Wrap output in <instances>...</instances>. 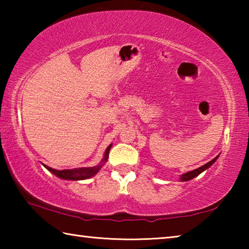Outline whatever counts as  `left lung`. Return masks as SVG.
<instances>
[{
    "instance_id": "obj_1",
    "label": "left lung",
    "mask_w": 249,
    "mask_h": 249,
    "mask_svg": "<svg viewBox=\"0 0 249 249\" xmlns=\"http://www.w3.org/2000/svg\"><path fill=\"white\" fill-rule=\"evenodd\" d=\"M217 158H218V156H216L215 158L211 160V161H209L208 163H205V165L201 166L200 168H197V169H195V170H192V171H189V172H187V174H183L182 176H181L180 180L181 181H188V180H191L193 178H196V177L199 176L201 172H203L204 170H206V169H208V168H210L211 166H212L213 163L216 161Z\"/></svg>"
}]
</instances>
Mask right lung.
Here are the masks:
<instances>
[{"mask_svg":"<svg viewBox=\"0 0 249 249\" xmlns=\"http://www.w3.org/2000/svg\"><path fill=\"white\" fill-rule=\"evenodd\" d=\"M112 144L109 145L107 150H105L104 153V157L102 159V161H101L100 165L98 166H94V167H84V168H75V169H65V170H56V169H53V168H50L48 166L44 165V167L46 169H48L50 172H53L54 176H57L58 178L60 179H65V180H84V179H89L91 177L95 176L98 174L99 170L102 168V166L104 165L105 162L107 161V158H108V153H109V149H111Z\"/></svg>","mask_w":249,"mask_h":249,"instance_id":"obj_1","label":"right lung"}]
</instances>
